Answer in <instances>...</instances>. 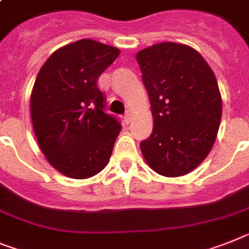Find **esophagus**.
Instances as JSON below:
<instances>
[{
    "label": "esophagus",
    "instance_id": "esophagus-1",
    "mask_svg": "<svg viewBox=\"0 0 249 249\" xmlns=\"http://www.w3.org/2000/svg\"><path fill=\"white\" fill-rule=\"evenodd\" d=\"M131 121H132V113H131V112H127L126 114H124V122L127 123V124H128L129 122H131Z\"/></svg>",
    "mask_w": 249,
    "mask_h": 249
}]
</instances>
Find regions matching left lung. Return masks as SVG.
I'll list each match as a JSON object with an SVG mask.
<instances>
[{
  "label": "left lung",
  "mask_w": 249,
  "mask_h": 249,
  "mask_svg": "<svg viewBox=\"0 0 249 249\" xmlns=\"http://www.w3.org/2000/svg\"><path fill=\"white\" fill-rule=\"evenodd\" d=\"M148 93L154 128L140 143L151 169L167 178L189 174L213 147L222 95L209 64L195 49L160 42L136 54Z\"/></svg>",
  "instance_id": "left-lung-1"
}]
</instances>
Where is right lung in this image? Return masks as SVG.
Segmentation results:
<instances>
[{"mask_svg": "<svg viewBox=\"0 0 249 249\" xmlns=\"http://www.w3.org/2000/svg\"><path fill=\"white\" fill-rule=\"evenodd\" d=\"M120 50L90 39L58 49L40 69L30 110L46 160L71 179H88L107 166L121 124L104 112L97 80Z\"/></svg>", "mask_w": 249, "mask_h": 249, "instance_id": "1", "label": "right lung"}]
</instances>
